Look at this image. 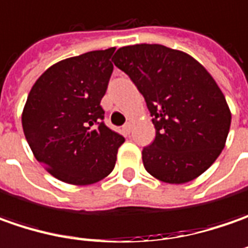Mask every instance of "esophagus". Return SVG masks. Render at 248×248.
<instances>
[{"label":"esophagus","instance_id":"34e87169","mask_svg":"<svg viewBox=\"0 0 248 248\" xmlns=\"http://www.w3.org/2000/svg\"><path fill=\"white\" fill-rule=\"evenodd\" d=\"M122 132H124V134H126V136L130 134V132H132V124H124V127H122Z\"/></svg>","mask_w":248,"mask_h":248}]
</instances>
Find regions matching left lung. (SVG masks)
Returning a JSON list of instances; mask_svg holds the SVG:
<instances>
[{
	"label": "left lung",
	"mask_w": 248,
	"mask_h": 248,
	"mask_svg": "<svg viewBox=\"0 0 248 248\" xmlns=\"http://www.w3.org/2000/svg\"><path fill=\"white\" fill-rule=\"evenodd\" d=\"M115 65L145 98L155 140L142 150L145 170L167 184L192 181L225 147L231 111L217 82L192 56L158 44L119 47Z\"/></svg>",
	"instance_id": "8db88e82"
}]
</instances>
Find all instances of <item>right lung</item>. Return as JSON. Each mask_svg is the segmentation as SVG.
<instances>
[{
	"instance_id": "add662e5",
	"label": "right lung",
	"mask_w": 248,
	"mask_h": 248,
	"mask_svg": "<svg viewBox=\"0 0 248 248\" xmlns=\"http://www.w3.org/2000/svg\"><path fill=\"white\" fill-rule=\"evenodd\" d=\"M114 52L109 47L62 60L29 93L22 114L26 140L35 159L60 181L89 185L114 170L124 139L106 126L100 106Z\"/></svg>"
}]
</instances>
